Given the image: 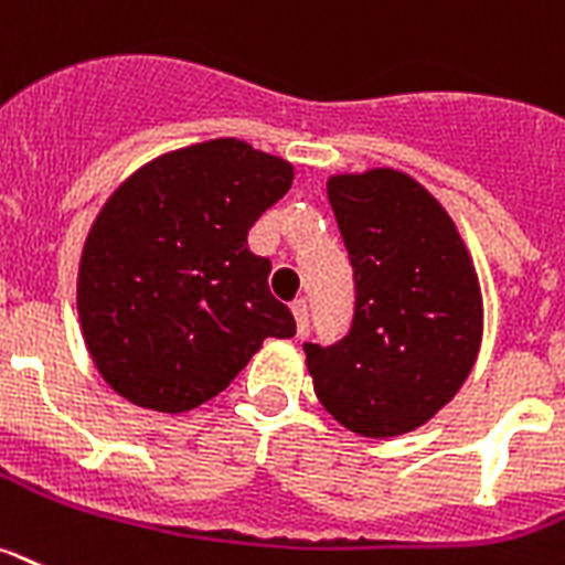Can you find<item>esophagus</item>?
<instances>
[{
	"mask_svg": "<svg viewBox=\"0 0 565 565\" xmlns=\"http://www.w3.org/2000/svg\"><path fill=\"white\" fill-rule=\"evenodd\" d=\"M291 315H294V322H297V334H306V329H308V302L306 300H294L291 302Z\"/></svg>",
	"mask_w": 565,
	"mask_h": 565,
	"instance_id": "obj_1",
	"label": "esophagus"
}]
</instances>
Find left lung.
<instances>
[{
  "label": "left lung",
  "mask_w": 565,
  "mask_h": 565,
  "mask_svg": "<svg viewBox=\"0 0 565 565\" xmlns=\"http://www.w3.org/2000/svg\"><path fill=\"white\" fill-rule=\"evenodd\" d=\"M329 202L354 268V320L306 342L315 392L337 423L397 437L428 423L475 369L483 297L457 225L408 173H337Z\"/></svg>",
  "instance_id": "left-lung-1"
}]
</instances>
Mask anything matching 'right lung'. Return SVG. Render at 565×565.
<instances>
[{
  "mask_svg": "<svg viewBox=\"0 0 565 565\" xmlns=\"http://www.w3.org/2000/svg\"><path fill=\"white\" fill-rule=\"evenodd\" d=\"M294 182L286 159L243 139L162 153L110 194L82 248L76 308L90 360L134 406L209 403L265 337H294L248 228Z\"/></svg>",
  "mask_w": 565,
  "mask_h": 565,
  "instance_id": "right-lung-1",
  "label": "right lung"
}]
</instances>
